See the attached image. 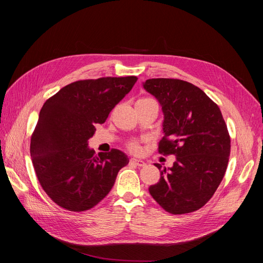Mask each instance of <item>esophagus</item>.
Returning <instances> with one entry per match:
<instances>
[{
    "label": "esophagus",
    "instance_id": "obj_1",
    "mask_svg": "<svg viewBox=\"0 0 263 263\" xmlns=\"http://www.w3.org/2000/svg\"><path fill=\"white\" fill-rule=\"evenodd\" d=\"M130 163L134 164V165H137V166H144V165H146L145 161L140 160V159H135V158L130 159Z\"/></svg>",
    "mask_w": 263,
    "mask_h": 263
}]
</instances>
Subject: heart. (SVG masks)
Listing matches in <instances>:
<instances>
[{
    "mask_svg": "<svg viewBox=\"0 0 263 263\" xmlns=\"http://www.w3.org/2000/svg\"><path fill=\"white\" fill-rule=\"evenodd\" d=\"M128 147L132 151H134V153H137V151L139 150V145H138L137 141H132L130 144L128 145Z\"/></svg>",
    "mask_w": 263,
    "mask_h": 263,
    "instance_id": "1",
    "label": "heart"
}]
</instances>
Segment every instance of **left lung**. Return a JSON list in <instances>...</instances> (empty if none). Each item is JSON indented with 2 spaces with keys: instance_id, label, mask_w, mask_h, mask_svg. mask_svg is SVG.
I'll return each mask as SVG.
<instances>
[{
  "instance_id": "left-lung-1",
  "label": "left lung",
  "mask_w": 263,
  "mask_h": 263,
  "mask_svg": "<svg viewBox=\"0 0 263 263\" xmlns=\"http://www.w3.org/2000/svg\"><path fill=\"white\" fill-rule=\"evenodd\" d=\"M144 89L160 103L163 138L159 153L174 155L171 168L155 165L160 180L150 195L171 214L200 210L225 176L230 137L217 104L200 87L178 79H149Z\"/></svg>"
}]
</instances>
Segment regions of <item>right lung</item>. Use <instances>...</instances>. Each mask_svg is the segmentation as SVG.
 <instances>
[{"label": "right lung", "instance_id": "1", "mask_svg": "<svg viewBox=\"0 0 263 263\" xmlns=\"http://www.w3.org/2000/svg\"><path fill=\"white\" fill-rule=\"evenodd\" d=\"M137 77L81 80L62 87L43 105L30 139V157L42 187L60 208L84 212L112 190L129 159L123 151L95 155L87 141L133 89Z\"/></svg>", "mask_w": 263, "mask_h": 263}]
</instances>
